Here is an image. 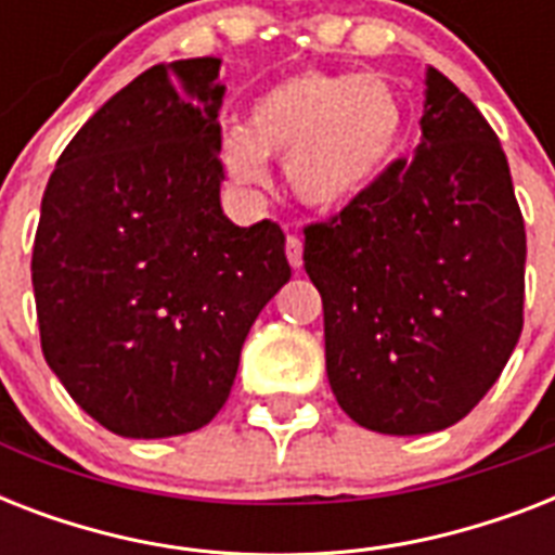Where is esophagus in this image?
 Segmentation results:
<instances>
[{"label":"esophagus","mask_w":555,"mask_h":555,"mask_svg":"<svg viewBox=\"0 0 555 555\" xmlns=\"http://www.w3.org/2000/svg\"><path fill=\"white\" fill-rule=\"evenodd\" d=\"M285 253L287 261H291V268H302V242H299V235H287L285 242Z\"/></svg>","instance_id":"34e87169"}]
</instances>
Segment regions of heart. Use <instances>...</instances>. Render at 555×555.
I'll return each instance as SVG.
<instances>
[{"instance_id":"obj_1","label":"heart","mask_w":555,"mask_h":555,"mask_svg":"<svg viewBox=\"0 0 555 555\" xmlns=\"http://www.w3.org/2000/svg\"><path fill=\"white\" fill-rule=\"evenodd\" d=\"M403 134L405 103L386 77L299 72L253 100L247 132L221 138V164L238 184L261 186L264 158L285 160L299 204L337 209L386 172Z\"/></svg>"}]
</instances>
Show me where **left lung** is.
<instances>
[{
	"label": "left lung",
	"mask_w": 555,
	"mask_h": 555,
	"mask_svg": "<svg viewBox=\"0 0 555 555\" xmlns=\"http://www.w3.org/2000/svg\"><path fill=\"white\" fill-rule=\"evenodd\" d=\"M421 129L414 158L305 227L331 391L383 435L466 417L525 325V218L499 138L438 68L426 72Z\"/></svg>",
	"instance_id": "obj_1"
}]
</instances>
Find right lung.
Listing matches in <instances>:
<instances>
[{
  "mask_svg": "<svg viewBox=\"0 0 555 555\" xmlns=\"http://www.w3.org/2000/svg\"><path fill=\"white\" fill-rule=\"evenodd\" d=\"M221 60L152 65L56 160L34 238L39 343L82 412L172 438L227 403L259 311L291 279L273 221L221 212Z\"/></svg>",
  "mask_w": 555,
  "mask_h": 555,
  "instance_id": "1",
  "label": "right lung"
}]
</instances>
